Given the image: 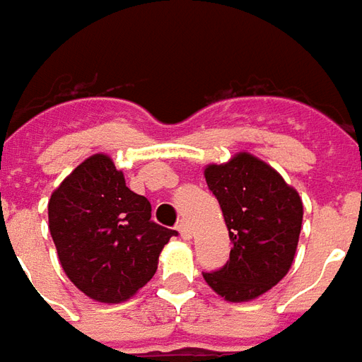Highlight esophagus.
Masks as SVG:
<instances>
[{"instance_id":"34e87169","label":"esophagus","mask_w":362,"mask_h":362,"mask_svg":"<svg viewBox=\"0 0 362 362\" xmlns=\"http://www.w3.org/2000/svg\"><path fill=\"white\" fill-rule=\"evenodd\" d=\"M177 232L181 234L183 240H191V230L187 226V222H179V224H177Z\"/></svg>"}]
</instances>
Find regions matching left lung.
I'll use <instances>...</instances> for the list:
<instances>
[{
    "mask_svg": "<svg viewBox=\"0 0 362 362\" xmlns=\"http://www.w3.org/2000/svg\"><path fill=\"white\" fill-rule=\"evenodd\" d=\"M232 242L230 261L202 273L228 302H247L283 279L296 253L302 228V199L269 163L247 152L204 169Z\"/></svg>",
    "mask_w": 362,
    "mask_h": 362,
    "instance_id": "8db88e82",
    "label": "left lung"
}]
</instances>
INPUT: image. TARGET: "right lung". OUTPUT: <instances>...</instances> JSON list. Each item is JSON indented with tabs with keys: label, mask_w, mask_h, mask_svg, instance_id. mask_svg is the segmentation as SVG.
I'll list each match as a JSON object with an SVG mask.
<instances>
[{
	"label": "right lung",
	"mask_w": 362,
	"mask_h": 362,
	"mask_svg": "<svg viewBox=\"0 0 362 362\" xmlns=\"http://www.w3.org/2000/svg\"><path fill=\"white\" fill-rule=\"evenodd\" d=\"M48 228L64 273L105 304L134 296L177 234L153 222L150 201L128 189L122 171L105 153L79 163L54 191Z\"/></svg>",
	"instance_id": "obj_1"
}]
</instances>
